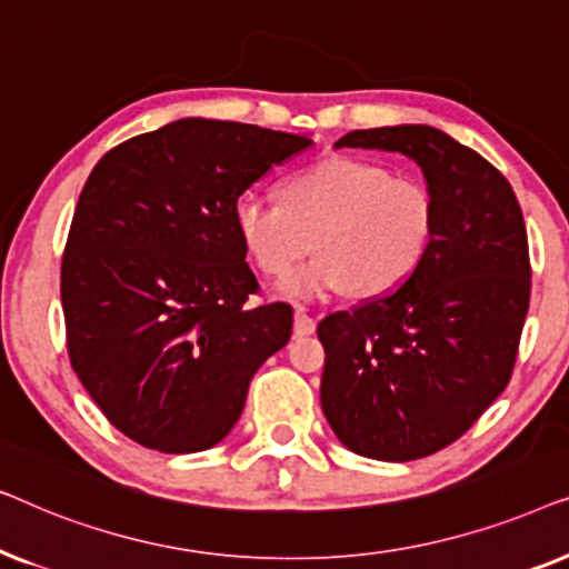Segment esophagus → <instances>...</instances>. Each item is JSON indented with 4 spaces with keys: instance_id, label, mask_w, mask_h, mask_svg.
Wrapping results in <instances>:
<instances>
[{
    "instance_id": "esophagus-1",
    "label": "esophagus",
    "mask_w": 569,
    "mask_h": 569,
    "mask_svg": "<svg viewBox=\"0 0 569 569\" xmlns=\"http://www.w3.org/2000/svg\"><path fill=\"white\" fill-rule=\"evenodd\" d=\"M316 331V321L306 310H295V337H310Z\"/></svg>"
}]
</instances>
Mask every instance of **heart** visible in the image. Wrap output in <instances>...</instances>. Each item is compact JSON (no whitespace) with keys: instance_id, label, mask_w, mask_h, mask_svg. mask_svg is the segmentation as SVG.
Masks as SVG:
<instances>
[{"instance_id":"b5f03b06","label":"heart","mask_w":569,"mask_h":569,"mask_svg":"<svg viewBox=\"0 0 569 569\" xmlns=\"http://www.w3.org/2000/svg\"><path fill=\"white\" fill-rule=\"evenodd\" d=\"M282 199L243 193L236 230L269 277H287L316 248V259L279 284L287 300L318 302L347 287L362 298L388 295L430 251L432 193L378 162L331 154L287 178Z\"/></svg>"}]
</instances>
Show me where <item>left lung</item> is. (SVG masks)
<instances>
[{"label":"left lung","instance_id":"8db88e82","mask_svg":"<svg viewBox=\"0 0 569 569\" xmlns=\"http://www.w3.org/2000/svg\"><path fill=\"white\" fill-rule=\"evenodd\" d=\"M337 147L407 154L435 201L415 274L318 323L321 407L341 446L415 461L461 438L512 376L531 298L523 212L500 170L435 127L357 129Z\"/></svg>","mask_w":569,"mask_h":569}]
</instances>
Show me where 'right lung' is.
<instances>
[{
    "mask_svg": "<svg viewBox=\"0 0 569 569\" xmlns=\"http://www.w3.org/2000/svg\"><path fill=\"white\" fill-rule=\"evenodd\" d=\"M310 137L178 119L113 147L84 183L61 259L77 378L108 422L160 453H197L240 419L253 372L292 333L259 290L236 201Z\"/></svg>",
    "mask_w": 569,
    "mask_h": 569,
    "instance_id": "add662e5",
    "label": "right lung"
}]
</instances>
